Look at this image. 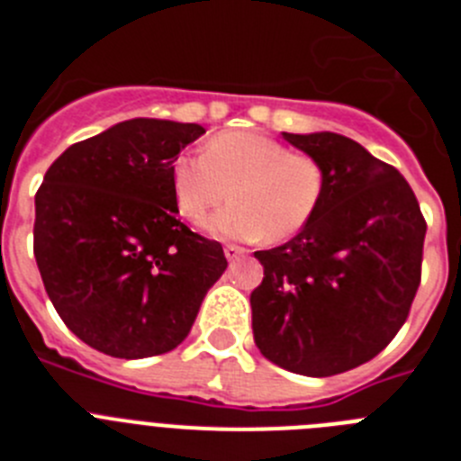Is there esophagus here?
Segmentation results:
<instances>
[{
  "label": "esophagus",
  "instance_id": "obj_1",
  "mask_svg": "<svg viewBox=\"0 0 461 461\" xmlns=\"http://www.w3.org/2000/svg\"><path fill=\"white\" fill-rule=\"evenodd\" d=\"M223 254H226V258L230 260V263H235V260L247 256V249H244V247H238V244H226V247H223Z\"/></svg>",
  "mask_w": 461,
  "mask_h": 461
}]
</instances>
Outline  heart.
<instances>
[{
  "label": "heart",
  "mask_w": 461,
  "mask_h": 461,
  "mask_svg": "<svg viewBox=\"0 0 461 461\" xmlns=\"http://www.w3.org/2000/svg\"><path fill=\"white\" fill-rule=\"evenodd\" d=\"M325 185L319 158L254 131L219 133L205 154H185L173 166L175 203L191 221L233 195L205 221L207 233L221 240L295 238L316 217Z\"/></svg>",
  "instance_id": "b5f03b06"
}]
</instances>
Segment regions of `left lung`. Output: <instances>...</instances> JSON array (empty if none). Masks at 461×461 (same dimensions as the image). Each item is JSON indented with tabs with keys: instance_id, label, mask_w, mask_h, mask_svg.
Returning a JSON list of instances; mask_svg holds the SVG:
<instances>
[{
	"instance_id": "obj_1",
	"label": "left lung",
	"mask_w": 461,
	"mask_h": 461,
	"mask_svg": "<svg viewBox=\"0 0 461 461\" xmlns=\"http://www.w3.org/2000/svg\"><path fill=\"white\" fill-rule=\"evenodd\" d=\"M325 168L316 217L286 244L256 251L251 293L260 353L303 376L360 367L404 325L420 286L427 223L397 168L332 131L281 133Z\"/></svg>"
}]
</instances>
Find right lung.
<instances>
[{"instance_id":"add662e5","label":"right lung","mask_w":461,"mask_h":461,"mask_svg":"<svg viewBox=\"0 0 461 461\" xmlns=\"http://www.w3.org/2000/svg\"><path fill=\"white\" fill-rule=\"evenodd\" d=\"M201 124L136 117L76 142L36 191L34 256L59 319L138 360L173 351L223 275L221 244L177 219L173 164Z\"/></svg>"}]
</instances>
